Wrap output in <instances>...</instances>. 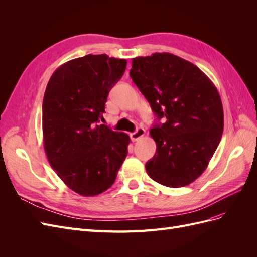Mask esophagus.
<instances>
[{"mask_svg":"<svg viewBox=\"0 0 257 257\" xmlns=\"http://www.w3.org/2000/svg\"><path fill=\"white\" fill-rule=\"evenodd\" d=\"M145 134H146V131H145L144 128H142V127H139V128H137L135 132H133V133H131L130 136H131L132 141L136 142V141H138L139 138H142Z\"/></svg>","mask_w":257,"mask_h":257,"instance_id":"obj_1","label":"esophagus"}]
</instances>
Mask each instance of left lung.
Returning <instances> with one entry per match:
<instances>
[{
    "label": "left lung",
    "instance_id": "left-lung-1",
    "mask_svg": "<svg viewBox=\"0 0 257 257\" xmlns=\"http://www.w3.org/2000/svg\"><path fill=\"white\" fill-rule=\"evenodd\" d=\"M130 76L158 119L166 118L150 130L157 152L146 163L147 174L169 188L195 181L223 134V105L215 85L196 65L168 52L134 58Z\"/></svg>",
    "mask_w": 257,
    "mask_h": 257
}]
</instances>
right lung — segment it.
Here are the masks:
<instances>
[{"label":"right lung","instance_id":"obj_1","mask_svg":"<svg viewBox=\"0 0 257 257\" xmlns=\"http://www.w3.org/2000/svg\"><path fill=\"white\" fill-rule=\"evenodd\" d=\"M125 67V59L88 54L58 67L45 91L46 155L61 180L84 197L109 189L127 155L130 136L99 124Z\"/></svg>","mask_w":257,"mask_h":257}]
</instances>
